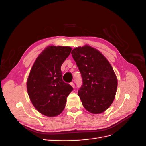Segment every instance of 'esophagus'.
<instances>
[{
  "label": "esophagus",
  "mask_w": 146,
  "mask_h": 146,
  "mask_svg": "<svg viewBox=\"0 0 146 146\" xmlns=\"http://www.w3.org/2000/svg\"><path fill=\"white\" fill-rule=\"evenodd\" d=\"M70 85H71L74 88H75V85H74V82H70Z\"/></svg>",
  "instance_id": "1"
}]
</instances>
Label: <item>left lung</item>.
Instances as JSON below:
<instances>
[{
  "instance_id": "8db88e82",
  "label": "left lung",
  "mask_w": 146,
  "mask_h": 146,
  "mask_svg": "<svg viewBox=\"0 0 146 146\" xmlns=\"http://www.w3.org/2000/svg\"><path fill=\"white\" fill-rule=\"evenodd\" d=\"M71 54L82 78L78 94L85 108L92 114L108 109L115 98L117 80L111 65L96 48L78 47Z\"/></svg>"
}]
</instances>
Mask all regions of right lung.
Returning a JSON list of instances; mask_svg holds the SVG:
<instances>
[{"label": "right lung", "mask_w": 146, "mask_h": 146, "mask_svg": "<svg viewBox=\"0 0 146 146\" xmlns=\"http://www.w3.org/2000/svg\"><path fill=\"white\" fill-rule=\"evenodd\" d=\"M71 50L69 47L48 46L38 56L30 70L27 82L28 94L35 108L43 115H59L73 90L63 80L61 70Z\"/></svg>", "instance_id": "add662e5"}]
</instances>
